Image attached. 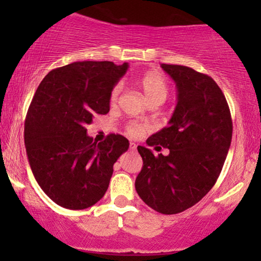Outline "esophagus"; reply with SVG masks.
<instances>
[{
  "instance_id": "esophagus-1",
  "label": "esophagus",
  "mask_w": 261,
  "mask_h": 261,
  "mask_svg": "<svg viewBox=\"0 0 261 261\" xmlns=\"http://www.w3.org/2000/svg\"><path fill=\"white\" fill-rule=\"evenodd\" d=\"M136 148H137L136 143L131 142V143H130V151H136Z\"/></svg>"
}]
</instances>
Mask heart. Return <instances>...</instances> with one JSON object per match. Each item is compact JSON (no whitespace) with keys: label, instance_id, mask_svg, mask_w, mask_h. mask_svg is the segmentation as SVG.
<instances>
[{"label":"heart","instance_id":"1","mask_svg":"<svg viewBox=\"0 0 261 261\" xmlns=\"http://www.w3.org/2000/svg\"><path fill=\"white\" fill-rule=\"evenodd\" d=\"M140 88L142 89L143 94H145L146 99L148 100L149 104H161L166 100V98L168 97L169 93V86L167 83L166 79L158 72H146L140 77L139 81ZM121 92V86L116 85L113 87L112 92H110V103L115 104L119 99V95ZM146 126L139 122H130L127 125L126 130L128 135L131 136H139L141 133H143Z\"/></svg>","mask_w":261,"mask_h":261}]
</instances>
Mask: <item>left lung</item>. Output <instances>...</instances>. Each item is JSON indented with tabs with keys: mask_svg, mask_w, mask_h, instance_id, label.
I'll list each match as a JSON object with an SVG mask.
<instances>
[{
	"mask_svg": "<svg viewBox=\"0 0 261 261\" xmlns=\"http://www.w3.org/2000/svg\"><path fill=\"white\" fill-rule=\"evenodd\" d=\"M174 80L178 103L168 126L152 135L168 155L139 146L143 166L135 181L143 202L163 215L194 206L211 190L232 141V118L220 87L207 74L180 65L162 64Z\"/></svg>",
	"mask_w": 261,
	"mask_h": 261,
	"instance_id": "obj_1",
	"label": "left lung"
}]
</instances>
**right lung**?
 I'll return each mask as SVG.
<instances>
[{"mask_svg": "<svg viewBox=\"0 0 261 261\" xmlns=\"http://www.w3.org/2000/svg\"><path fill=\"white\" fill-rule=\"evenodd\" d=\"M125 62H72L50 71L35 92L24 122V143L35 180L54 202L83 210L104 196L113 166L128 140L108 135L93 142L86 126L110 109V92L126 72Z\"/></svg>", "mask_w": 261, "mask_h": 261, "instance_id": "obj_1", "label": "right lung"}]
</instances>
